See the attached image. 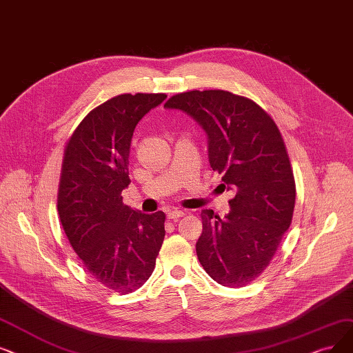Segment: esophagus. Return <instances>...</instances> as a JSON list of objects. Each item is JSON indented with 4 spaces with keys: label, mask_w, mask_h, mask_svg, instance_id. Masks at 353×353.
Wrapping results in <instances>:
<instances>
[{
    "label": "esophagus",
    "mask_w": 353,
    "mask_h": 353,
    "mask_svg": "<svg viewBox=\"0 0 353 353\" xmlns=\"http://www.w3.org/2000/svg\"><path fill=\"white\" fill-rule=\"evenodd\" d=\"M184 216H185L184 210H172L168 213V219H172V220H178L179 217H184Z\"/></svg>",
    "instance_id": "1"
}]
</instances>
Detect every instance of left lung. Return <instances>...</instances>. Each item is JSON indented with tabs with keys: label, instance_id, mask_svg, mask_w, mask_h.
<instances>
[{
	"label": "left lung",
	"instance_id": "left-lung-1",
	"mask_svg": "<svg viewBox=\"0 0 353 353\" xmlns=\"http://www.w3.org/2000/svg\"><path fill=\"white\" fill-rule=\"evenodd\" d=\"M165 107L185 111L205 130L210 165L236 192L224 217L201 211L196 256L216 283L245 287L266 270L292 221L295 181L284 139L261 105L229 91L181 92Z\"/></svg>",
	"mask_w": 353,
	"mask_h": 353
}]
</instances>
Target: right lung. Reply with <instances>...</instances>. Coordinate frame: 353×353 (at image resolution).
<instances>
[{"mask_svg":"<svg viewBox=\"0 0 353 353\" xmlns=\"http://www.w3.org/2000/svg\"><path fill=\"white\" fill-rule=\"evenodd\" d=\"M166 94H120L91 110L68 139L58 213L85 271L108 290L129 294L152 275L165 237V213L143 214L123 203L130 184L136 124Z\"/></svg>","mask_w":353,"mask_h":353,"instance_id":"right-lung-1","label":"right lung"}]
</instances>
